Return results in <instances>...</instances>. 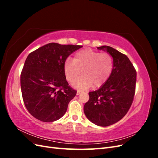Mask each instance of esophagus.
Instances as JSON below:
<instances>
[{
  "label": "esophagus",
  "instance_id": "1",
  "mask_svg": "<svg viewBox=\"0 0 158 158\" xmlns=\"http://www.w3.org/2000/svg\"><path fill=\"white\" fill-rule=\"evenodd\" d=\"M82 91H80V90H78L77 91V95H80L81 93H82Z\"/></svg>",
  "mask_w": 158,
  "mask_h": 158
}]
</instances>
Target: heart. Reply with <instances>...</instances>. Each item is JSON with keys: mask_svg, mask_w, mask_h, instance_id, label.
Listing matches in <instances>:
<instances>
[{"mask_svg": "<svg viewBox=\"0 0 158 158\" xmlns=\"http://www.w3.org/2000/svg\"><path fill=\"white\" fill-rule=\"evenodd\" d=\"M113 69V60L108 52L95 51L86 49L76 52L74 60L67 59L64 70L66 78L73 83L81 74L82 77L74 83V86L80 89L101 87L111 76Z\"/></svg>", "mask_w": 158, "mask_h": 158, "instance_id": "b5f03b06", "label": "heart"}]
</instances>
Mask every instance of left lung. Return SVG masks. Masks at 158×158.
Wrapping results in <instances>:
<instances>
[{
  "label": "left lung",
  "mask_w": 158,
  "mask_h": 158,
  "mask_svg": "<svg viewBox=\"0 0 158 158\" xmlns=\"http://www.w3.org/2000/svg\"><path fill=\"white\" fill-rule=\"evenodd\" d=\"M97 48L106 49L113 56V69L101 88L89 92L84 111L91 122L107 127L120 121L131 108L136 91V71L126 55L107 45Z\"/></svg>",
  "instance_id": "1"
}]
</instances>
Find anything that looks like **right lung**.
<instances>
[{
    "mask_svg": "<svg viewBox=\"0 0 158 158\" xmlns=\"http://www.w3.org/2000/svg\"><path fill=\"white\" fill-rule=\"evenodd\" d=\"M82 45L50 43L28 55L20 75L23 103L33 117L51 123L63 117L77 91L66 80L64 66Z\"/></svg>",
    "mask_w": 158,
    "mask_h": 158,
    "instance_id": "right-lung-1",
    "label": "right lung"
}]
</instances>
